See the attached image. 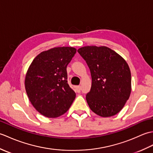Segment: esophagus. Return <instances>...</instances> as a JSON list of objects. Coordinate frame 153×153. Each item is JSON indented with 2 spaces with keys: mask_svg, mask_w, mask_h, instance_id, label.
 <instances>
[{
  "mask_svg": "<svg viewBox=\"0 0 153 153\" xmlns=\"http://www.w3.org/2000/svg\"><path fill=\"white\" fill-rule=\"evenodd\" d=\"M76 89L77 93H79V92L81 91V89H82V87H81L80 85L76 86Z\"/></svg>",
  "mask_w": 153,
  "mask_h": 153,
  "instance_id": "esophagus-1",
  "label": "esophagus"
}]
</instances>
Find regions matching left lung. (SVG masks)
I'll use <instances>...</instances> for the list:
<instances>
[{
  "label": "left lung",
  "mask_w": 153,
  "mask_h": 153,
  "mask_svg": "<svg viewBox=\"0 0 153 153\" xmlns=\"http://www.w3.org/2000/svg\"><path fill=\"white\" fill-rule=\"evenodd\" d=\"M85 60L92 78L86 100L91 110L102 117L118 114L131 90V71L126 60L105 46H87L77 50Z\"/></svg>",
  "instance_id": "8db88e82"
}]
</instances>
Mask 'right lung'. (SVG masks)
Segmentation results:
<instances>
[{"mask_svg":"<svg viewBox=\"0 0 153 153\" xmlns=\"http://www.w3.org/2000/svg\"><path fill=\"white\" fill-rule=\"evenodd\" d=\"M76 53L73 47H55L34 58L28 68L25 87L37 111L47 118L66 113L76 98L68 83L66 68Z\"/></svg>","mask_w":153,"mask_h":153,"instance_id":"1","label":"right lung"}]
</instances>
